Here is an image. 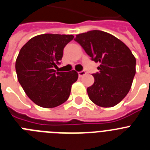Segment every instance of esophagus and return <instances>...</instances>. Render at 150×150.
Masks as SVG:
<instances>
[{
	"instance_id": "esophagus-1",
	"label": "esophagus",
	"mask_w": 150,
	"mask_h": 150,
	"mask_svg": "<svg viewBox=\"0 0 150 150\" xmlns=\"http://www.w3.org/2000/svg\"><path fill=\"white\" fill-rule=\"evenodd\" d=\"M86 73L84 71H80V72H78V75H79V77H82V76H83L84 75H86Z\"/></svg>"
}]
</instances>
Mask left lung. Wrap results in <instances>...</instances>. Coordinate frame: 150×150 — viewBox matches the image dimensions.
I'll return each instance as SVG.
<instances>
[{
  "mask_svg": "<svg viewBox=\"0 0 150 150\" xmlns=\"http://www.w3.org/2000/svg\"><path fill=\"white\" fill-rule=\"evenodd\" d=\"M91 60L100 63L92 74L94 84L87 88L88 98L101 107H112L126 96L136 73V59L126 45L109 33L93 30L76 35Z\"/></svg>",
  "mask_w": 150,
  "mask_h": 150,
  "instance_id": "left-lung-1",
  "label": "left lung"
}]
</instances>
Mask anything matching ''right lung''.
<instances>
[{"instance_id": "right-lung-1", "label": "right lung", "mask_w": 150, "mask_h": 150, "mask_svg": "<svg viewBox=\"0 0 150 150\" xmlns=\"http://www.w3.org/2000/svg\"><path fill=\"white\" fill-rule=\"evenodd\" d=\"M74 38L71 34H40L20 50L16 61L17 78L37 105L53 108L68 99L73 83L78 79L77 72H59L54 67L62 60L64 46Z\"/></svg>"}]
</instances>
